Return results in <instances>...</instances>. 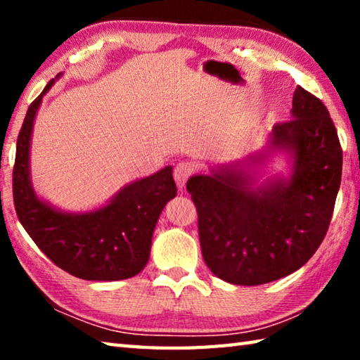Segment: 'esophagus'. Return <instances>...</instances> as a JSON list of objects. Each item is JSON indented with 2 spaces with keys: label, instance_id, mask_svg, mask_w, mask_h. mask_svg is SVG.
<instances>
[{
  "label": "esophagus",
  "instance_id": "obj_1",
  "mask_svg": "<svg viewBox=\"0 0 360 360\" xmlns=\"http://www.w3.org/2000/svg\"><path fill=\"white\" fill-rule=\"evenodd\" d=\"M193 172H195V167H193V163H191V162H181L174 167V172H173L174 179H176V182H178V186L181 188L186 186L187 179L191 178V174Z\"/></svg>",
  "mask_w": 360,
  "mask_h": 360
}]
</instances>
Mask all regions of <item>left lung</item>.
<instances>
[{
	"label": "left lung",
	"mask_w": 360,
	"mask_h": 360,
	"mask_svg": "<svg viewBox=\"0 0 360 360\" xmlns=\"http://www.w3.org/2000/svg\"><path fill=\"white\" fill-rule=\"evenodd\" d=\"M290 115L273 125L262 150L187 181L205 264L225 283L259 285L288 276L327 233L343 165L337 130L322 101L300 85ZM275 153L290 158V172L259 183V168Z\"/></svg>",
	"instance_id": "left-lung-1"
}]
</instances>
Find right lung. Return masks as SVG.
<instances>
[{"label":"right lung","instance_id":"1","mask_svg":"<svg viewBox=\"0 0 360 360\" xmlns=\"http://www.w3.org/2000/svg\"><path fill=\"white\" fill-rule=\"evenodd\" d=\"M60 77L62 72L30 105L17 139L12 174L17 216L36 246L70 275L89 281L131 278L148 264L155 224L178 192L173 168L130 182L92 211H63L38 197L30 176L34 119L42 96Z\"/></svg>","mask_w":360,"mask_h":360}]
</instances>
